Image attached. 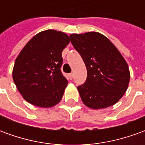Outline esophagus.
<instances>
[{"label":"esophagus","mask_w":145,"mask_h":145,"mask_svg":"<svg viewBox=\"0 0 145 145\" xmlns=\"http://www.w3.org/2000/svg\"><path fill=\"white\" fill-rule=\"evenodd\" d=\"M69 78L70 79H73V78H74V74H73V73H71V74H70Z\"/></svg>","instance_id":"1"}]
</instances>
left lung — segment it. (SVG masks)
I'll use <instances>...</instances> for the list:
<instances>
[{
	"mask_svg": "<svg viewBox=\"0 0 145 145\" xmlns=\"http://www.w3.org/2000/svg\"><path fill=\"white\" fill-rule=\"evenodd\" d=\"M87 68V79L78 87L83 103L93 109L113 106L127 91L130 71L120 51L103 34L88 32L70 36Z\"/></svg>",
	"mask_w": 145,
	"mask_h": 145,
	"instance_id": "1",
	"label": "left lung"
}]
</instances>
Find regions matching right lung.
Instances as JSON below:
<instances>
[{
    "label": "right lung",
    "mask_w": 145,
    "mask_h": 145,
    "mask_svg": "<svg viewBox=\"0 0 145 145\" xmlns=\"http://www.w3.org/2000/svg\"><path fill=\"white\" fill-rule=\"evenodd\" d=\"M69 42L66 33L48 29L33 36L22 50L14 62L12 77L28 103L43 108L60 103L68 83L60 71L61 54Z\"/></svg>",
    "instance_id": "add662e5"
}]
</instances>
